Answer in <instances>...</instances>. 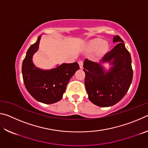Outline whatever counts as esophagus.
Segmentation results:
<instances>
[{
  "instance_id": "34e87169",
  "label": "esophagus",
  "mask_w": 148,
  "mask_h": 148,
  "mask_svg": "<svg viewBox=\"0 0 148 148\" xmlns=\"http://www.w3.org/2000/svg\"><path fill=\"white\" fill-rule=\"evenodd\" d=\"M78 63H79V68H80V69H82V68H83L84 62L82 61H79L78 62Z\"/></svg>"
}]
</instances>
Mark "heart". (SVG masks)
<instances>
[{
    "instance_id": "1",
    "label": "heart",
    "mask_w": 148,
    "mask_h": 148,
    "mask_svg": "<svg viewBox=\"0 0 148 148\" xmlns=\"http://www.w3.org/2000/svg\"><path fill=\"white\" fill-rule=\"evenodd\" d=\"M108 44L106 41L102 42L101 38H95L87 42L86 48L89 51H95L97 49V55L102 56L107 52L108 49Z\"/></svg>"
}]
</instances>
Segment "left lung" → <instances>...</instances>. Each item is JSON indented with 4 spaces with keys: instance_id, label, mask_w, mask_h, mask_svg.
I'll return each instance as SVG.
<instances>
[{
    "instance_id": "obj_1",
    "label": "left lung",
    "mask_w": 148,
    "mask_h": 148,
    "mask_svg": "<svg viewBox=\"0 0 148 148\" xmlns=\"http://www.w3.org/2000/svg\"><path fill=\"white\" fill-rule=\"evenodd\" d=\"M113 42L117 44L104 55L100 63L87 59L84 62L85 86L89 99L101 107L113 106L121 101L128 91L133 76L131 54L123 40L116 35ZM104 62L112 65L108 71L100 64Z\"/></svg>"
}]
</instances>
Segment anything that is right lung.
<instances>
[{
	"label": "right lung",
	"mask_w": 148,
	"mask_h": 148,
	"mask_svg": "<svg viewBox=\"0 0 148 148\" xmlns=\"http://www.w3.org/2000/svg\"><path fill=\"white\" fill-rule=\"evenodd\" d=\"M41 36L31 45L22 64V74L25 86L34 99L44 104H53L62 99L70 79L79 69L77 62L63 63L51 70L36 68L32 56L38 49Z\"/></svg>",
	"instance_id": "right-lung-1"
}]
</instances>
